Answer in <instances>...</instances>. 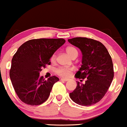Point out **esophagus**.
Here are the masks:
<instances>
[{
    "label": "esophagus",
    "mask_w": 127,
    "mask_h": 127,
    "mask_svg": "<svg viewBox=\"0 0 127 127\" xmlns=\"http://www.w3.org/2000/svg\"><path fill=\"white\" fill-rule=\"evenodd\" d=\"M69 79H64V78H61V80H62V81H67V80H68Z\"/></svg>",
    "instance_id": "1"
}]
</instances>
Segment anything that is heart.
I'll list each match as a JSON object with an SVG mask.
<instances>
[{
	"label": "heart",
	"instance_id": "obj_1",
	"mask_svg": "<svg viewBox=\"0 0 127 127\" xmlns=\"http://www.w3.org/2000/svg\"><path fill=\"white\" fill-rule=\"evenodd\" d=\"M66 52L71 57H74V56L78 55V52L75 48L74 47H68L66 48ZM56 54H53L51 58V61H55L56 60ZM73 71V68L71 67H59L55 70L56 74L58 75L64 77H67L69 76Z\"/></svg>",
	"mask_w": 127,
	"mask_h": 127
}]
</instances>
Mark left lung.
I'll use <instances>...</instances> for the list:
<instances>
[{"mask_svg": "<svg viewBox=\"0 0 127 127\" xmlns=\"http://www.w3.org/2000/svg\"><path fill=\"white\" fill-rule=\"evenodd\" d=\"M82 53L81 67L75 74L79 79H87L85 84L78 82L69 96L81 106H91L99 102L108 90L114 78L111 56L101 42L87 37L68 39Z\"/></svg>", "mask_w": 127, "mask_h": 127, "instance_id": "1", "label": "left lung"}]
</instances>
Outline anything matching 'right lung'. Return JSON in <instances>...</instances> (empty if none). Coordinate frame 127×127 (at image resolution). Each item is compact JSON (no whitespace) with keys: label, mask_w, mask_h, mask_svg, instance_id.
<instances>
[{"label":"right lung","mask_w":127,"mask_h":127,"mask_svg":"<svg viewBox=\"0 0 127 127\" xmlns=\"http://www.w3.org/2000/svg\"><path fill=\"white\" fill-rule=\"evenodd\" d=\"M65 42L63 39H31L19 47L11 60L10 77L21 101L37 106L47 100L59 79L53 75L45 80L39 72L50 64V58Z\"/></svg>","instance_id":"1"}]
</instances>
